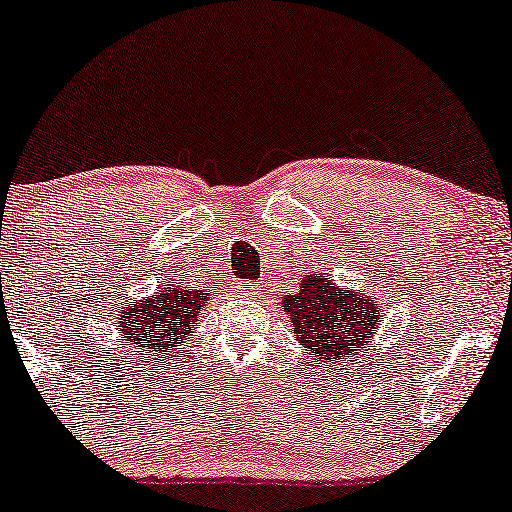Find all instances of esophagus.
<instances>
[{
    "label": "esophagus",
    "instance_id": "34e87169",
    "mask_svg": "<svg viewBox=\"0 0 512 512\" xmlns=\"http://www.w3.org/2000/svg\"><path fill=\"white\" fill-rule=\"evenodd\" d=\"M240 289H242V291H249V289H251V286H247V284H242V286H240Z\"/></svg>",
    "mask_w": 512,
    "mask_h": 512
}]
</instances>
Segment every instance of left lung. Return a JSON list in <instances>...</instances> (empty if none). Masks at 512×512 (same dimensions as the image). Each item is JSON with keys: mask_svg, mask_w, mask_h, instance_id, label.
Instances as JSON below:
<instances>
[{"mask_svg": "<svg viewBox=\"0 0 512 512\" xmlns=\"http://www.w3.org/2000/svg\"><path fill=\"white\" fill-rule=\"evenodd\" d=\"M282 310L307 352L324 363L359 354L382 317L373 298L338 289L326 272L305 275L300 291L282 300Z\"/></svg>", "mask_w": 512, "mask_h": 512, "instance_id": "1", "label": "left lung"}]
</instances>
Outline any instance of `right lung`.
<instances>
[{
  "label": "right lung",
  "instance_id": "right-lung-1",
  "mask_svg": "<svg viewBox=\"0 0 512 512\" xmlns=\"http://www.w3.org/2000/svg\"><path fill=\"white\" fill-rule=\"evenodd\" d=\"M207 298V289L167 284L165 289H156V296L125 305L118 324L132 345L146 352H165L167 347H179L193 333Z\"/></svg>",
  "mask_w": 512,
  "mask_h": 512
}]
</instances>
